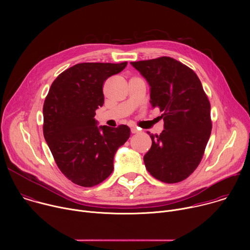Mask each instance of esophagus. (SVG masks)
Instances as JSON below:
<instances>
[{
    "mask_svg": "<svg viewBox=\"0 0 250 250\" xmlns=\"http://www.w3.org/2000/svg\"><path fill=\"white\" fill-rule=\"evenodd\" d=\"M130 131H131V133H138V132H140V129H138V128L135 127V126H132V127L130 128Z\"/></svg>",
    "mask_w": 250,
    "mask_h": 250,
    "instance_id": "esophagus-1",
    "label": "esophagus"
}]
</instances>
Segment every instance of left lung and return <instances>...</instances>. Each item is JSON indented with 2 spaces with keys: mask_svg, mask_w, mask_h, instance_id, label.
<instances>
[{
  "mask_svg": "<svg viewBox=\"0 0 250 250\" xmlns=\"http://www.w3.org/2000/svg\"><path fill=\"white\" fill-rule=\"evenodd\" d=\"M150 86L152 108L162 112L164 129L147 131L152 146L144 160L157 180H185L200 164L211 130L210 104L194 71L174 58L130 62Z\"/></svg>",
  "mask_w": 250,
  "mask_h": 250,
  "instance_id": "obj_1",
  "label": "left lung"
}]
</instances>
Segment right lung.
<instances>
[{"label": "right lung", "mask_w": 250, "mask_h": 250, "mask_svg": "<svg viewBox=\"0 0 250 250\" xmlns=\"http://www.w3.org/2000/svg\"><path fill=\"white\" fill-rule=\"evenodd\" d=\"M126 64L79 63L51 84L43 104V135L58 168L74 184L93 187L105 180L130 135L127 125L98 126L94 118L104 104V82Z\"/></svg>", "instance_id": "add662e5"}]
</instances>
